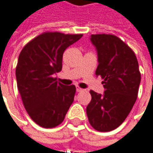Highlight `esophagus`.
<instances>
[{
    "label": "esophagus",
    "mask_w": 153,
    "mask_h": 153,
    "mask_svg": "<svg viewBox=\"0 0 153 153\" xmlns=\"http://www.w3.org/2000/svg\"><path fill=\"white\" fill-rule=\"evenodd\" d=\"M76 91H78V92H80V91H85V90L82 89V88H80V87H79V86H77Z\"/></svg>",
    "instance_id": "obj_1"
}]
</instances>
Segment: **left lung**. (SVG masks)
Wrapping results in <instances>:
<instances>
[{"mask_svg":"<svg viewBox=\"0 0 153 153\" xmlns=\"http://www.w3.org/2000/svg\"><path fill=\"white\" fill-rule=\"evenodd\" d=\"M98 66L96 75L103 79V95L90 91L86 107L90 124L99 132L116 129L125 121L138 96L140 72L136 56L129 46L111 34H93Z\"/></svg>","mask_w":153,"mask_h":153,"instance_id":"8db88e82","label":"left lung"}]
</instances>
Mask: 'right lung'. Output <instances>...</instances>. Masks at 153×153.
I'll return each instance as SVG.
<instances>
[{
  "instance_id": "add662e5",
  "label": "right lung",
  "mask_w": 153,
  "mask_h": 153,
  "mask_svg": "<svg viewBox=\"0 0 153 153\" xmlns=\"http://www.w3.org/2000/svg\"><path fill=\"white\" fill-rule=\"evenodd\" d=\"M82 36L43 32L26 43L19 56L18 90L28 115L40 127L60 125L74 102L75 85L57 82L54 74L62 70L65 50Z\"/></svg>"
}]
</instances>
